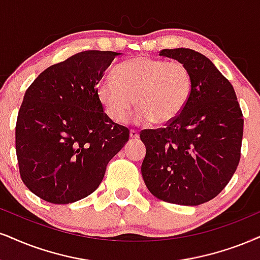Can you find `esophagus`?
Segmentation results:
<instances>
[{"instance_id": "obj_1", "label": "esophagus", "mask_w": 260, "mask_h": 260, "mask_svg": "<svg viewBox=\"0 0 260 260\" xmlns=\"http://www.w3.org/2000/svg\"><path fill=\"white\" fill-rule=\"evenodd\" d=\"M130 137L133 140H137L140 137V134L137 130H130Z\"/></svg>"}]
</instances>
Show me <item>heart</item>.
Returning a JSON list of instances; mask_svg holds the SVG:
<instances>
[{"mask_svg": "<svg viewBox=\"0 0 260 260\" xmlns=\"http://www.w3.org/2000/svg\"><path fill=\"white\" fill-rule=\"evenodd\" d=\"M115 79L99 82L96 95L111 120H125L135 106L137 123L166 125L187 106L193 90V78L179 61L136 56L115 67Z\"/></svg>", "mask_w": 260, "mask_h": 260, "instance_id": "obj_1", "label": "heart"}]
</instances>
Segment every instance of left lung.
Returning <instances> with one entry per match:
<instances>
[{
  "label": "left lung",
  "instance_id": "1",
  "mask_svg": "<svg viewBox=\"0 0 260 260\" xmlns=\"http://www.w3.org/2000/svg\"><path fill=\"white\" fill-rule=\"evenodd\" d=\"M159 55L188 67L193 90L182 113L166 127L141 131L147 149L141 172L155 198L198 206L216 198L235 174L243 115L233 85L203 54L176 48Z\"/></svg>",
  "mask_w": 260,
  "mask_h": 260
}]
</instances>
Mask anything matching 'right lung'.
I'll return each instance as SVG.
<instances>
[{
    "instance_id": "1",
    "label": "right lung",
    "mask_w": 260,
    "mask_h": 260,
    "mask_svg": "<svg viewBox=\"0 0 260 260\" xmlns=\"http://www.w3.org/2000/svg\"><path fill=\"white\" fill-rule=\"evenodd\" d=\"M118 55L75 54L44 70L25 92L15 126L19 172L32 193L48 203L71 204L90 195L129 141V129L107 117L96 95Z\"/></svg>"
}]
</instances>
